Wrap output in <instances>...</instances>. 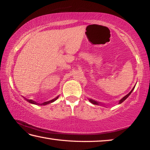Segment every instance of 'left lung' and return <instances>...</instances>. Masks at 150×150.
<instances>
[{"label": "left lung", "instance_id": "obj_1", "mask_svg": "<svg viewBox=\"0 0 150 150\" xmlns=\"http://www.w3.org/2000/svg\"><path fill=\"white\" fill-rule=\"evenodd\" d=\"M135 86H134V87H133V89H132V90H131V91H130V93H129V94H127V95H125V96H124V97H123V98H121V100H119V104H121V103H123V101H124V100H125V99H126L129 96V95H130V94H131V93H132V91H133V89H134V88H135ZM88 100H89V101H90V102H91V103H93V105H100V103H98V102H97V101H96V100H93V99H88Z\"/></svg>", "mask_w": 150, "mask_h": 150}]
</instances>
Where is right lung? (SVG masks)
Wrapping results in <instances>:
<instances>
[{"label": "right lung", "instance_id": "obj_1", "mask_svg": "<svg viewBox=\"0 0 150 150\" xmlns=\"http://www.w3.org/2000/svg\"><path fill=\"white\" fill-rule=\"evenodd\" d=\"M58 97H59V96H57V97H56V98H54V99H52V100H50V101H47V102H44V103H41V104H40V103H36L35 101H34V100H29V99H27V101H28L29 103H32V104H34V105H47V104H50V103H51L54 102L55 100H57V98H58Z\"/></svg>", "mask_w": 150, "mask_h": 150}]
</instances>
